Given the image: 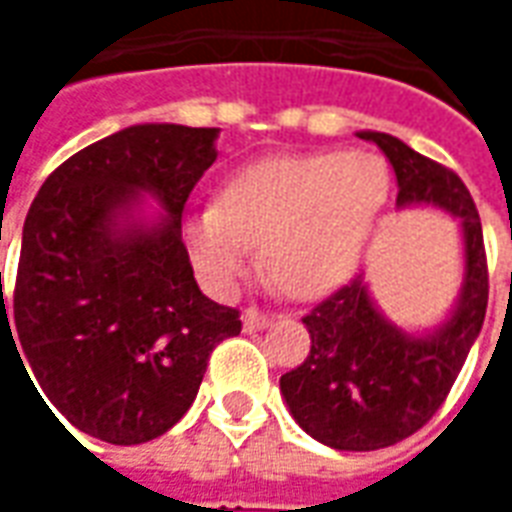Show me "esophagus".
Returning a JSON list of instances; mask_svg holds the SVG:
<instances>
[{
	"label": "esophagus",
	"mask_w": 512,
	"mask_h": 512,
	"mask_svg": "<svg viewBox=\"0 0 512 512\" xmlns=\"http://www.w3.org/2000/svg\"><path fill=\"white\" fill-rule=\"evenodd\" d=\"M271 321H274V315H268V312L257 310V307H249V310H244V329H246V332H260V329H266Z\"/></svg>",
	"instance_id": "esophagus-1"
}]
</instances>
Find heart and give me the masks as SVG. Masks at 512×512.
<instances>
[{
    "instance_id": "b5f03b06",
    "label": "heart",
    "mask_w": 512,
    "mask_h": 512,
    "mask_svg": "<svg viewBox=\"0 0 512 512\" xmlns=\"http://www.w3.org/2000/svg\"><path fill=\"white\" fill-rule=\"evenodd\" d=\"M386 197L389 169L373 153L260 158L224 180L216 205L191 216V260L227 290L260 246L268 279L310 299L354 271Z\"/></svg>"
}]
</instances>
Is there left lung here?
<instances>
[{
	"label": "left lung",
	"mask_w": 512,
	"mask_h": 512,
	"mask_svg": "<svg viewBox=\"0 0 512 512\" xmlns=\"http://www.w3.org/2000/svg\"><path fill=\"white\" fill-rule=\"evenodd\" d=\"M376 142L397 178V208L436 205L461 222L466 274L458 307L439 329L408 334L386 321L365 279L323 299L301 321L310 332V356L279 378L290 414L301 428L334 450L392 447L428 422L450 395L488 307V263L483 224L463 180L397 136L359 131Z\"/></svg>",
	"instance_id": "8db88e82"
}]
</instances>
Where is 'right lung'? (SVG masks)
Here are the masks:
<instances>
[{
	"label": "right lung",
	"instance_id": "right-lung-1",
	"mask_svg": "<svg viewBox=\"0 0 512 512\" xmlns=\"http://www.w3.org/2000/svg\"><path fill=\"white\" fill-rule=\"evenodd\" d=\"M216 136L147 123L73 153L29 208L10 307L0 279V348L27 356L51 417L95 439L128 447L167 433L213 348L241 334L238 310L197 288L180 233ZM145 193L165 208L153 223L133 216Z\"/></svg>",
	"mask_w": 512,
	"mask_h": 512
}]
</instances>
